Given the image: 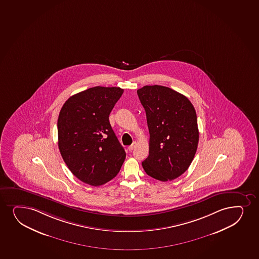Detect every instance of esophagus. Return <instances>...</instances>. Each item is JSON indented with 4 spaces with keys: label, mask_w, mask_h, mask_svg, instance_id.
Returning <instances> with one entry per match:
<instances>
[{
    "label": "esophagus",
    "mask_w": 259,
    "mask_h": 259,
    "mask_svg": "<svg viewBox=\"0 0 259 259\" xmlns=\"http://www.w3.org/2000/svg\"><path fill=\"white\" fill-rule=\"evenodd\" d=\"M135 146H136V142H134V143L132 144L131 146L128 147V150H129L130 152H132V151L135 148Z\"/></svg>",
    "instance_id": "obj_1"
}]
</instances>
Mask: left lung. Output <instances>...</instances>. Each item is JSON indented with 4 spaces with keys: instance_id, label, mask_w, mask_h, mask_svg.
I'll list each match as a JSON object with an SVG mask.
<instances>
[{
    "instance_id": "obj_1",
    "label": "left lung",
    "mask_w": 259,
    "mask_h": 259,
    "mask_svg": "<svg viewBox=\"0 0 259 259\" xmlns=\"http://www.w3.org/2000/svg\"><path fill=\"white\" fill-rule=\"evenodd\" d=\"M149 129V155L142 162L147 175L163 182L182 175L198 148L194 107L185 95L164 85H145L137 91Z\"/></svg>"
}]
</instances>
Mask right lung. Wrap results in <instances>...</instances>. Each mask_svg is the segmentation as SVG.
Instances as JSON below:
<instances>
[{
	"label": "right lung",
	"instance_id": "right-lung-1",
	"mask_svg": "<svg viewBox=\"0 0 259 259\" xmlns=\"http://www.w3.org/2000/svg\"><path fill=\"white\" fill-rule=\"evenodd\" d=\"M124 90L95 87L71 96L59 114L58 146L72 174L90 186L119 174L125 152L110 125L109 114Z\"/></svg>",
	"mask_w": 259,
	"mask_h": 259
}]
</instances>
